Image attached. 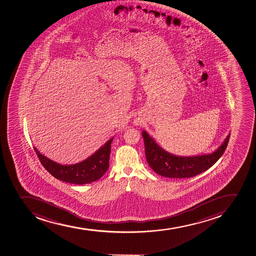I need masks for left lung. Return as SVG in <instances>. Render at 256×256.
<instances>
[{
  "label": "left lung",
  "instance_id": "8db88e82",
  "mask_svg": "<svg viewBox=\"0 0 256 256\" xmlns=\"http://www.w3.org/2000/svg\"><path fill=\"white\" fill-rule=\"evenodd\" d=\"M146 162L158 175L169 178H190L208 170L224 154L229 134L222 145L212 154L198 156H176L164 150L145 130L142 132Z\"/></svg>",
  "mask_w": 256,
  "mask_h": 256
}]
</instances>
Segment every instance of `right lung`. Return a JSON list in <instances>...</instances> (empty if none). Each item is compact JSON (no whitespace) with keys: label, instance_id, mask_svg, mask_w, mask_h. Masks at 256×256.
<instances>
[{"label":"right lung","instance_id":"obj_1","mask_svg":"<svg viewBox=\"0 0 256 256\" xmlns=\"http://www.w3.org/2000/svg\"><path fill=\"white\" fill-rule=\"evenodd\" d=\"M112 139L114 138H110L88 158L72 165H62L52 161L40 154L36 146L34 150L42 165L56 179L71 184L83 185L98 180L107 172Z\"/></svg>","mask_w":256,"mask_h":256}]
</instances>
